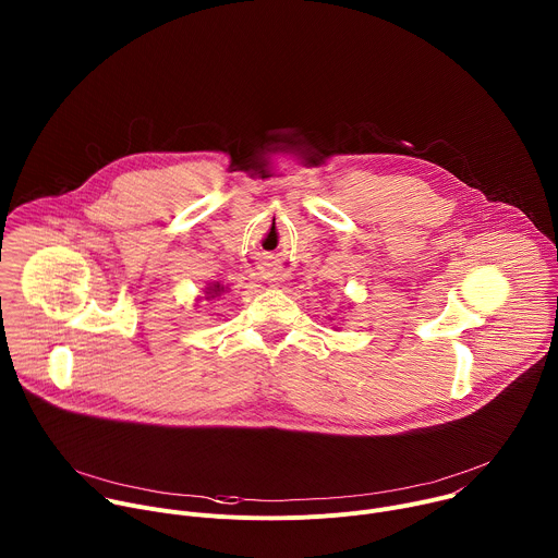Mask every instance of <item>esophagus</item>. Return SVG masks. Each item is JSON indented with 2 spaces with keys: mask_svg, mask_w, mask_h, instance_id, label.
<instances>
[{
  "mask_svg": "<svg viewBox=\"0 0 558 558\" xmlns=\"http://www.w3.org/2000/svg\"><path fill=\"white\" fill-rule=\"evenodd\" d=\"M263 278L269 280L271 284H280V282L284 280V274H282V271H269V274H265Z\"/></svg>",
  "mask_w": 558,
  "mask_h": 558,
  "instance_id": "34e87169",
  "label": "esophagus"
}]
</instances>
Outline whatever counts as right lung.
Wrapping results in <instances>:
<instances>
[{
    "mask_svg": "<svg viewBox=\"0 0 558 558\" xmlns=\"http://www.w3.org/2000/svg\"><path fill=\"white\" fill-rule=\"evenodd\" d=\"M225 291H227V287H222L220 282H211V284L205 289L207 300H209V298H216V295H220V293H225Z\"/></svg>",
    "mask_w": 558,
    "mask_h": 558,
    "instance_id": "obj_1",
    "label": "right lung"
}]
</instances>
